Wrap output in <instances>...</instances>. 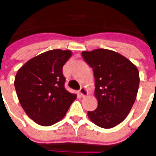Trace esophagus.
<instances>
[{"mask_svg": "<svg viewBox=\"0 0 156 156\" xmlns=\"http://www.w3.org/2000/svg\"><path fill=\"white\" fill-rule=\"evenodd\" d=\"M79 94L81 97H84V96L88 95V91L86 90V89H85L84 88H80V89L79 90Z\"/></svg>", "mask_w": 156, "mask_h": 156, "instance_id": "esophagus-1", "label": "esophagus"}]
</instances>
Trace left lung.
<instances>
[{
  "label": "left lung",
  "mask_w": 156,
  "mask_h": 156,
  "mask_svg": "<svg viewBox=\"0 0 156 156\" xmlns=\"http://www.w3.org/2000/svg\"><path fill=\"white\" fill-rule=\"evenodd\" d=\"M82 56L93 68L98 106L88 112L98 127L109 129L123 121L133 107L138 90L139 72L135 65L114 51L96 49Z\"/></svg>",
  "instance_id": "8db88e82"
}]
</instances>
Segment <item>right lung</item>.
<instances>
[{"label": "right lung", "instance_id": "add662e5", "mask_svg": "<svg viewBox=\"0 0 156 156\" xmlns=\"http://www.w3.org/2000/svg\"><path fill=\"white\" fill-rule=\"evenodd\" d=\"M70 50H53L29 60L18 70L14 86L26 113L42 126H51L64 117L76 95L65 88L62 67Z\"/></svg>", "mask_w": 156, "mask_h": 156}]
</instances>
